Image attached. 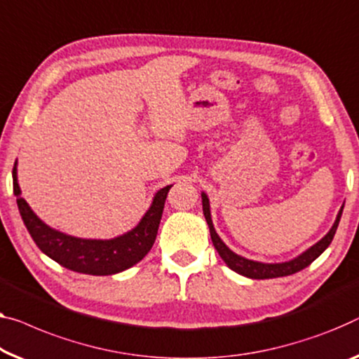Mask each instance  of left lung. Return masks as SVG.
<instances>
[{"mask_svg":"<svg viewBox=\"0 0 359 359\" xmlns=\"http://www.w3.org/2000/svg\"><path fill=\"white\" fill-rule=\"evenodd\" d=\"M201 201H203V214H205L208 227H210V233H211L214 248L217 250L219 256H221L224 263L231 267L232 271L238 272L240 276L248 277V279H274V277L292 276V274H295V272L304 269V267H308L314 259L318 258V256L324 253V250L329 247L330 242H332L334 235L337 232V227H339L341 211H344V206H341L339 214H337L334 226L330 227V231L325 233L318 243H314L311 248L303 251V253L298 255L297 258L285 261V263H259V261L247 259V258H243V256L233 253V251L222 242L221 237H219L216 232V229H214V226H212L211 211H210V198H208L205 191L201 194Z\"/></svg>","mask_w":359,"mask_h":359,"instance_id":"8db88e82","label":"left lung"}]
</instances>
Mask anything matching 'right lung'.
Wrapping results in <instances>:
<instances>
[{
	"instance_id": "obj_1",
	"label": "right lung",
	"mask_w": 359,
	"mask_h": 359,
	"mask_svg": "<svg viewBox=\"0 0 359 359\" xmlns=\"http://www.w3.org/2000/svg\"><path fill=\"white\" fill-rule=\"evenodd\" d=\"M13 187L27 231L43 253L74 272L111 276L135 266L151 250L161 222L165 198L172 185L156 191L151 206L132 231L109 240L72 237L43 222L20 195L22 191L18 182V161L13 169Z\"/></svg>"
}]
</instances>
